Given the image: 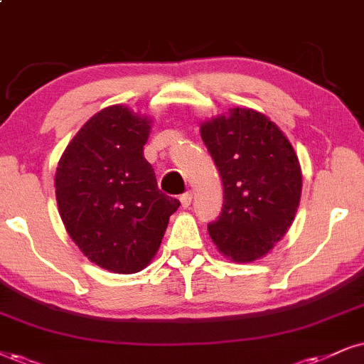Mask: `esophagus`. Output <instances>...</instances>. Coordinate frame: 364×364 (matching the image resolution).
Wrapping results in <instances>:
<instances>
[{"instance_id":"1","label":"esophagus","mask_w":364,"mask_h":364,"mask_svg":"<svg viewBox=\"0 0 364 364\" xmlns=\"http://www.w3.org/2000/svg\"><path fill=\"white\" fill-rule=\"evenodd\" d=\"M192 203V192H186V194L181 196V204L183 209H187Z\"/></svg>"}]
</instances>
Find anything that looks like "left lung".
<instances>
[{"mask_svg": "<svg viewBox=\"0 0 364 364\" xmlns=\"http://www.w3.org/2000/svg\"><path fill=\"white\" fill-rule=\"evenodd\" d=\"M200 138L221 173L224 203L210 240L226 258L264 257L294 223L302 192L299 156L267 114L231 107L200 123Z\"/></svg>", "mask_w": 364, "mask_h": 364, "instance_id": "left-lung-1", "label": "left lung"}]
</instances>
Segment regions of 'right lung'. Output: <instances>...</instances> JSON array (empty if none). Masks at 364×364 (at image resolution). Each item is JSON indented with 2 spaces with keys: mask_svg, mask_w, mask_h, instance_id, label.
<instances>
[{
  "mask_svg": "<svg viewBox=\"0 0 364 364\" xmlns=\"http://www.w3.org/2000/svg\"><path fill=\"white\" fill-rule=\"evenodd\" d=\"M151 119L107 106L84 123L58 160L55 197L70 240L113 273L141 272L155 258L177 199L161 194L143 155Z\"/></svg>",
  "mask_w": 364,
  "mask_h": 364,
  "instance_id": "right-lung-1",
  "label": "right lung"
}]
</instances>
